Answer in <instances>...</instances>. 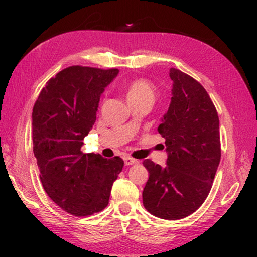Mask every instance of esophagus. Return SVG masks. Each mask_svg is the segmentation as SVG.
I'll list each match as a JSON object with an SVG mask.
<instances>
[{
  "label": "esophagus",
  "mask_w": 257,
  "mask_h": 257,
  "mask_svg": "<svg viewBox=\"0 0 257 257\" xmlns=\"http://www.w3.org/2000/svg\"><path fill=\"white\" fill-rule=\"evenodd\" d=\"M133 160H135V159H133V158H129V159L127 160V162H133Z\"/></svg>",
  "instance_id": "esophagus-1"
}]
</instances>
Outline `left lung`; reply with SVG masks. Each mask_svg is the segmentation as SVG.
<instances>
[{
	"mask_svg": "<svg viewBox=\"0 0 257 257\" xmlns=\"http://www.w3.org/2000/svg\"><path fill=\"white\" fill-rule=\"evenodd\" d=\"M110 70L73 66L42 89L33 108V151L43 188L62 210L87 216L107 206L123 160L113 153H82L96 120Z\"/></svg>",
	"mask_w": 257,
	"mask_h": 257,
	"instance_id": "obj_1",
	"label": "left lung"
}]
</instances>
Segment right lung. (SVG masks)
<instances>
[{
  "label": "right lung",
  "instance_id": "right-lung-1",
  "mask_svg": "<svg viewBox=\"0 0 257 257\" xmlns=\"http://www.w3.org/2000/svg\"><path fill=\"white\" fill-rule=\"evenodd\" d=\"M172 97L159 133L164 138L161 163L144 161L149 180L144 207L154 216L179 220L205 201L221 159L219 116L210 96L194 78L170 69Z\"/></svg>",
  "mask_w": 257,
  "mask_h": 257
}]
</instances>
